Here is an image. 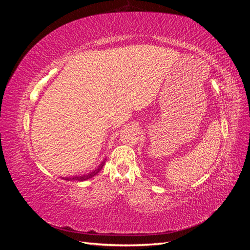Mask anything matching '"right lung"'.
<instances>
[{
    "mask_svg": "<svg viewBox=\"0 0 250 250\" xmlns=\"http://www.w3.org/2000/svg\"><path fill=\"white\" fill-rule=\"evenodd\" d=\"M104 163H105V161H103L100 165H99V167H98V169H96L95 171H93V172H90V173H88V174H86V175H81V176H73V177H66L65 178V180H79V181H83V180H86V179H89V178H92V177H94L96 174L99 172L102 168H103V166H104Z\"/></svg>",
    "mask_w": 250,
    "mask_h": 250,
    "instance_id": "1",
    "label": "right lung"
}]
</instances>
